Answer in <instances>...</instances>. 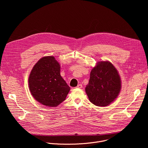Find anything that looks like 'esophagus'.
I'll list each match as a JSON object with an SVG mask.
<instances>
[{"mask_svg":"<svg viewBox=\"0 0 148 148\" xmlns=\"http://www.w3.org/2000/svg\"><path fill=\"white\" fill-rule=\"evenodd\" d=\"M82 87V84H78V85L77 86V88H81Z\"/></svg>","mask_w":148,"mask_h":148,"instance_id":"obj_1","label":"esophagus"}]
</instances>
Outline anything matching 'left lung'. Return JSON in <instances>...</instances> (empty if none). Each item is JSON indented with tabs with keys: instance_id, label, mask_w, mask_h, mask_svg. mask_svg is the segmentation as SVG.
Returning <instances> with one entry per match:
<instances>
[{
	"instance_id": "1",
	"label": "left lung",
	"mask_w": 148,
	"mask_h": 148,
	"mask_svg": "<svg viewBox=\"0 0 148 148\" xmlns=\"http://www.w3.org/2000/svg\"><path fill=\"white\" fill-rule=\"evenodd\" d=\"M121 88L116 69L110 62L101 61L91 71L86 92L91 102L98 107H105L115 99Z\"/></svg>"
}]
</instances>
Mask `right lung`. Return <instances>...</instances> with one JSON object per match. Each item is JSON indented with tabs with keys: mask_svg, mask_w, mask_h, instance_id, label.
I'll return each mask as SVG.
<instances>
[{
	"mask_svg": "<svg viewBox=\"0 0 148 148\" xmlns=\"http://www.w3.org/2000/svg\"><path fill=\"white\" fill-rule=\"evenodd\" d=\"M33 97L46 107H57L66 98L70 87L60 75V66L53 56L41 58L33 67L29 78Z\"/></svg>",
	"mask_w": 148,
	"mask_h": 148,
	"instance_id": "right-lung-1",
	"label": "right lung"
}]
</instances>
